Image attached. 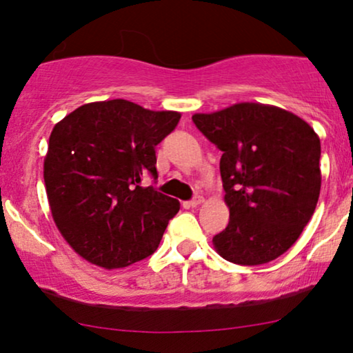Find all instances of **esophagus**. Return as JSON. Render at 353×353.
<instances>
[{
  "instance_id": "obj_1",
  "label": "esophagus",
  "mask_w": 353,
  "mask_h": 353,
  "mask_svg": "<svg viewBox=\"0 0 353 353\" xmlns=\"http://www.w3.org/2000/svg\"><path fill=\"white\" fill-rule=\"evenodd\" d=\"M202 202H204V197L202 196H196V197H192V199L190 201V205L191 207H199Z\"/></svg>"
}]
</instances>
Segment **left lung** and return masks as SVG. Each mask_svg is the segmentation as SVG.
I'll list each match as a JSON object with an SVG mask.
<instances>
[{"instance_id":"left-lung-1","label":"left lung","mask_w":353,"mask_h":353,"mask_svg":"<svg viewBox=\"0 0 353 353\" xmlns=\"http://www.w3.org/2000/svg\"><path fill=\"white\" fill-rule=\"evenodd\" d=\"M199 132L220 149L228 226L212 243L238 265H262L296 243L321 188L320 138L305 120L276 105L239 103L194 114Z\"/></svg>"}]
</instances>
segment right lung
<instances>
[{"mask_svg":"<svg viewBox=\"0 0 353 353\" xmlns=\"http://www.w3.org/2000/svg\"><path fill=\"white\" fill-rule=\"evenodd\" d=\"M181 114L127 99L80 105L52 128L43 176L52 220L80 257L128 267L154 254L180 202L141 186Z\"/></svg>","mask_w":353,"mask_h":353,"instance_id":"1","label":"right lung"}]
</instances>
